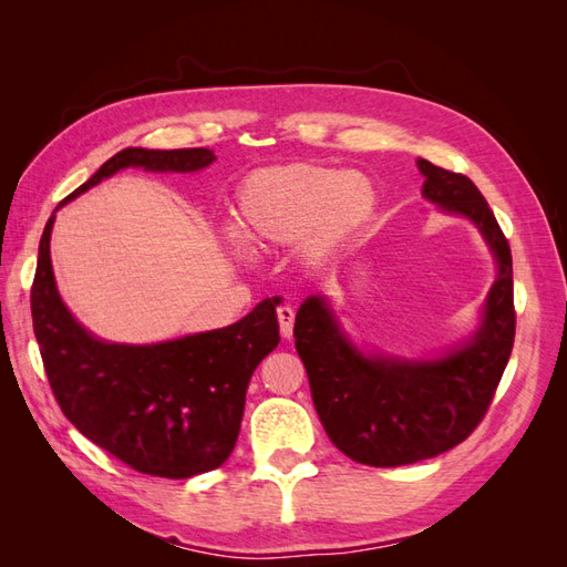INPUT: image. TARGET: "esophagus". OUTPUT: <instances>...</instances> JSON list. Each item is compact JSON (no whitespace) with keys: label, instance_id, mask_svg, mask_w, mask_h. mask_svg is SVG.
<instances>
[{"label":"esophagus","instance_id":"esophagus-1","mask_svg":"<svg viewBox=\"0 0 567 567\" xmlns=\"http://www.w3.org/2000/svg\"><path fill=\"white\" fill-rule=\"evenodd\" d=\"M277 317H279V326H281V336L284 338H290L293 336V321H296V312L290 310L288 305H281L277 310Z\"/></svg>","mask_w":567,"mask_h":567}]
</instances>
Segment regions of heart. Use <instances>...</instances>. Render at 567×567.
Here are the masks:
<instances>
[{
    "label": "heart",
    "instance_id": "heart-1",
    "mask_svg": "<svg viewBox=\"0 0 567 567\" xmlns=\"http://www.w3.org/2000/svg\"><path fill=\"white\" fill-rule=\"evenodd\" d=\"M379 208V188L362 175L319 163L271 165L250 173L236 194L234 229L248 248L269 250L305 238L312 257L331 252Z\"/></svg>",
    "mask_w": 567,
    "mask_h": 567
}]
</instances>
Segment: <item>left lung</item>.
Instances as JSON below:
<instances>
[{"instance_id": "1", "label": "left lung", "mask_w": 567, "mask_h": 567, "mask_svg": "<svg viewBox=\"0 0 567 567\" xmlns=\"http://www.w3.org/2000/svg\"><path fill=\"white\" fill-rule=\"evenodd\" d=\"M419 169L423 196L444 213L468 217L496 257L499 274L477 333L423 362L369 357L340 331L321 296L300 305L293 329L326 435L342 454L375 468L433 458L466 440L487 414L516 338L511 248L485 196L466 175L431 161L419 158Z\"/></svg>"}]
</instances>
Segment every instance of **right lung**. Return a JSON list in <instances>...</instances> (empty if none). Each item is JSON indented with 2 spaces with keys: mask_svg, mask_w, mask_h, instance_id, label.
I'll list each match as a JSON object with an SVG mask.
<instances>
[{
  "mask_svg": "<svg viewBox=\"0 0 567 567\" xmlns=\"http://www.w3.org/2000/svg\"><path fill=\"white\" fill-rule=\"evenodd\" d=\"M213 161L210 148L130 146L59 208L123 167L196 173ZM51 227L54 215L40 238L30 310L47 379L65 419L101 450L146 475L182 480L219 468L241 431L250 375L281 340L279 298L262 300L227 329L158 346L99 340L82 329L59 296L49 257Z\"/></svg>",
  "mask_w": 567,
  "mask_h": 567,
  "instance_id": "add662e5",
  "label": "right lung"
}]
</instances>
